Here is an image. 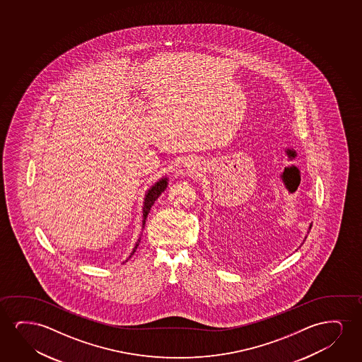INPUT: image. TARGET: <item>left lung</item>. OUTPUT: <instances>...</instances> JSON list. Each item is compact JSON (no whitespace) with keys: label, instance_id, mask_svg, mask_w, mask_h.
Returning <instances> with one entry per match:
<instances>
[{"label":"left lung","instance_id":"8db88e82","mask_svg":"<svg viewBox=\"0 0 362 362\" xmlns=\"http://www.w3.org/2000/svg\"><path fill=\"white\" fill-rule=\"evenodd\" d=\"M310 228H312V223L309 225V231H310ZM309 231H308V233H309ZM305 238H307V236H305ZM304 241H305V240H304Z\"/></svg>","mask_w":362,"mask_h":362}]
</instances>
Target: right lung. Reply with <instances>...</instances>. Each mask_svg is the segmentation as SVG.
<instances>
[{
    "instance_id": "add662e5",
    "label": "right lung",
    "mask_w": 362,
    "mask_h": 362,
    "mask_svg": "<svg viewBox=\"0 0 362 362\" xmlns=\"http://www.w3.org/2000/svg\"><path fill=\"white\" fill-rule=\"evenodd\" d=\"M167 187H168V178L163 177V178L159 179L158 182H156V183L147 190L146 197H144V208H142V211H144V216H142V218H144V220H142V228H144L146 218L148 216L149 210L152 208L154 202L158 199L160 194L163 193L164 190L167 189ZM139 241H141V238H139V241L134 245V250H132V252L129 255V258L132 257V255L136 252V250L139 247ZM129 258H127V259H129ZM127 259H126V261H127Z\"/></svg>"
}]
</instances>
